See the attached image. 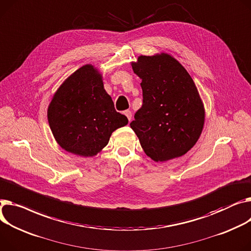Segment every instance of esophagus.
Masks as SVG:
<instances>
[{
	"mask_svg": "<svg viewBox=\"0 0 251 251\" xmlns=\"http://www.w3.org/2000/svg\"><path fill=\"white\" fill-rule=\"evenodd\" d=\"M124 115L127 117L129 121H131V118H132V113H131V111H129V110L124 111Z\"/></svg>",
	"mask_w": 251,
	"mask_h": 251,
	"instance_id": "esophagus-1",
	"label": "esophagus"
}]
</instances>
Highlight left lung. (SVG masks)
<instances>
[{
    "mask_svg": "<svg viewBox=\"0 0 251 251\" xmlns=\"http://www.w3.org/2000/svg\"><path fill=\"white\" fill-rule=\"evenodd\" d=\"M131 65L142 79L143 104L130 126L144 152L157 162L186 154L201 135L205 121L193 78L168 53L141 55Z\"/></svg>",
    "mask_w": 251,
    "mask_h": 251,
    "instance_id": "1",
    "label": "left lung"
}]
</instances>
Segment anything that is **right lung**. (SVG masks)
I'll return each mask as SVG.
<instances>
[{"label": "right lung", "instance_id": "1", "mask_svg": "<svg viewBox=\"0 0 251 251\" xmlns=\"http://www.w3.org/2000/svg\"><path fill=\"white\" fill-rule=\"evenodd\" d=\"M47 118L60 147L85 157L101 151L112 133L128 124L127 117L115 110L102 75L92 64L63 81L49 104Z\"/></svg>", "mask_w": 251, "mask_h": 251}]
</instances>
